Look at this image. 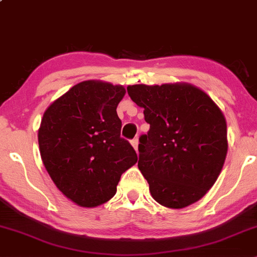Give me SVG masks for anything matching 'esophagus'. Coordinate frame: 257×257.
Instances as JSON below:
<instances>
[{
  "label": "esophagus",
  "instance_id": "obj_1",
  "mask_svg": "<svg viewBox=\"0 0 257 257\" xmlns=\"http://www.w3.org/2000/svg\"><path fill=\"white\" fill-rule=\"evenodd\" d=\"M131 143H132V146L134 147V149H135V151L138 152V145H139V140H138V138L133 139V140L131 141Z\"/></svg>",
  "mask_w": 257,
  "mask_h": 257
}]
</instances>
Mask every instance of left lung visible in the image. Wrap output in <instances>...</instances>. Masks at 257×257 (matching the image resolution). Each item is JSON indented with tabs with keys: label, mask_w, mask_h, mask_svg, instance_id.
Here are the masks:
<instances>
[{
	"label": "left lung",
	"mask_w": 257,
	"mask_h": 257,
	"mask_svg": "<svg viewBox=\"0 0 257 257\" xmlns=\"http://www.w3.org/2000/svg\"><path fill=\"white\" fill-rule=\"evenodd\" d=\"M126 90L150 124L139 139L138 167L153 199L172 209L196 203L226 159L227 124L219 106L188 83L135 84Z\"/></svg>",
	"instance_id": "1"
}]
</instances>
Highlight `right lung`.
<instances>
[{"label": "right lung", "instance_id": "1", "mask_svg": "<svg viewBox=\"0 0 257 257\" xmlns=\"http://www.w3.org/2000/svg\"><path fill=\"white\" fill-rule=\"evenodd\" d=\"M122 85L84 81L51 104L38 129L41 158L61 193L84 208L116 194L120 175L138 162L120 138Z\"/></svg>", "mask_w": 257, "mask_h": 257}]
</instances>
